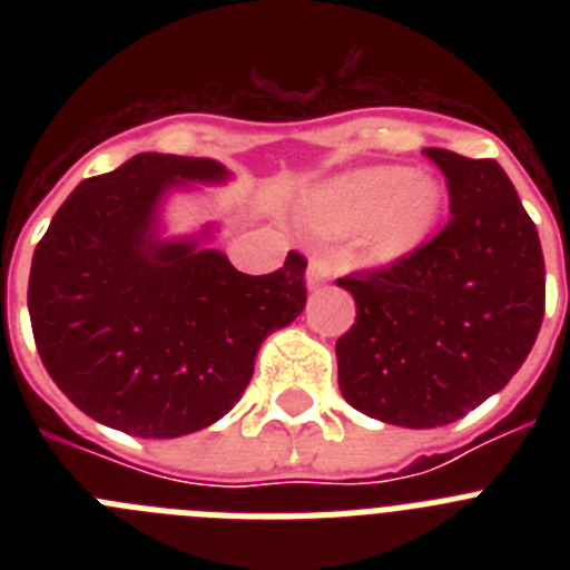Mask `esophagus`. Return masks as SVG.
<instances>
[{
    "label": "esophagus",
    "mask_w": 570,
    "mask_h": 570,
    "mask_svg": "<svg viewBox=\"0 0 570 570\" xmlns=\"http://www.w3.org/2000/svg\"><path fill=\"white\" fill-rule=\"evenodd\" d=\"M334 279V265L325 259H311L308 265V274H305V282H308V288H320V285H325V282Z\"/></svg>",
    "instance_id": "esophagus-1"
}]
</instances>
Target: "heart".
Returning a JSON list of instances; mask_svg holds the SVG:
<instances>
[{"label": "heart", "instance_id": "obj_1", "mask_svg": "<svg viewBox=\"0 0 570 570\" xmlns=\"http://www.w3.org/2000/svg\"><path fill=\"white\" fill-rule=\"evenodd\" d=\"M442 205L445 190L431 176L402 165H374L320 185L302 216L322 239L360 234L362 262L391 268L425 245L440 223Z\"/></svg>", "mask_w": 570, "mask_h": 570}]
</instances>
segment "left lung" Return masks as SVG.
Instances as JSON below:
<instances>
[{
  "label": "left lung",
  "mask_w": 570,
  "mask_h": 570,
  "mask_svg": "<svg viewBox=\"0 0 570 570\" xmlns=\"http://www.w3.org/2000/svg\"><path fill=\"white\" fill-rule=\"evenodd\" d=\"M451 223L400 265L336 279L356 320L336 340L340 391L402 428L456 422L511 382L546 314L537 225L500 163L428 148Z\"/></svg>",
  "instance_id": "left-lung-1"
}]
</instances>
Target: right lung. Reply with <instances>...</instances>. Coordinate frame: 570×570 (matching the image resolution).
I'll use <instances>...</instances> for the list:
<instances>
[{"label":"right lung","mask_w":570,"mask_h":570,"mask_svg":"<svg viewBox=\"0 0 570 570\" xmlns=\"http://www.w3.org/2000/svg\"><path fill=\"white\" fill-rule=\"evenodd\" d=\"M228 179L216 159L136 154L50 219L30 262V325L50 380L90 420L142 440L214 425L245 394L265 336L305 308L296 250L248 276L210 248L214 225L163 236L174 190Z\"/></svg>","instance_id":"obj_1"}]
</instances>
